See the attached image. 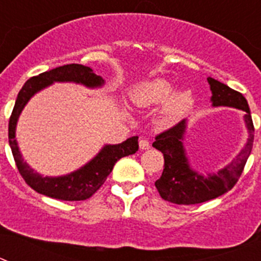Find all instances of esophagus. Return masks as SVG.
I'll return each instance as SVG.
<instances>
[{"instance_id": "obj_1", "label": "esophagus", "mask_w": 261, "mask_h": 261, "mask_svg": "<svg viewBox=\"0 0 261 261\" xmlns=\"http://www.w3.org/2000/svg\"><path fill=\"white\" fill-rule=\"evenodd\" d=\"M149 147H150V141L149 140H145V138L140 140V149L141 150H146Z\"/></svg>"}]
</instances>
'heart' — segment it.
Returning <instances> with one entry per match:
<instances>
[{
	"instance_id": "b5f03b06",
	"label": "heart",
	"mask_w": 261,
	"mask_h": 261,
	"mask_svg": "<svg viewBox=\"0 0 261 261\" xmlns=\"http://www.w3.org/2000/svg\"><path fill=\"white\" fill-rule=\"evenodd\" d=\"M174 85L165 78H154L138 85L132 91V100L140 107L163 105L161 111L162 121L172 124L183 119L193 106V96L190 91H180L172 95Z\"/></svg>"
}]
</instances>
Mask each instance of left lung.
I'll return each instance as SVG.
<instances>
[{"label":"left lung","instance_id":"obj_1","mask_svg":"<svg viewBox=\"0 0 261 261\" xmlns=\"http://www.w3.org/2000/svg\"><path fill=\"white\" fill-rule=\"evenodd\" d=\"M212 90L213 106H227L243 110L246 112V125L250 138L243 150L238 154L229 166H226L217 174L200 175L190 167L188 159L183 147V137L186 132V120L179 121L171 128L166 129L155 136L153 146L162 151L165 158L162 176L155 181L159 195L166 201L177 205H193L209 201L218 196H222L237 184L253 145V128L250 107L239 91L230 89L214 78H208Z\"/></svg>","mask_w":261,"mask_h":261}]
</instances>
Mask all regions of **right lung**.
Returning <instances> with one entry per match:
<instances>
[{
    "label": "right lung",
    "mask_w": 261,
    "mask_h": 261,
    "mask_svg": "<svg viewBox=\"0 0 261 261\" xmlns=\"http://www.w3.org/2000/svg\"><path fill=\"white\" fill-rule=\"evenodd\" d=\"M52 82H75L87 87H96L102 86L105 81L100 75H96L93 69L81 64L62 65L30 78L20 89L9 120V145L18 171L32 190L52 199L64 201L87 200L103 186L115 163L120 158L135 154L138 150V137H130L119 145H106L93 161L66 176L43 177L36 174L26 162H23L15 141V125L23 107L27 105L30 98L39 90L49 86Z\"/></svg>",
    "instance_id": "1"
}]
</instances>
